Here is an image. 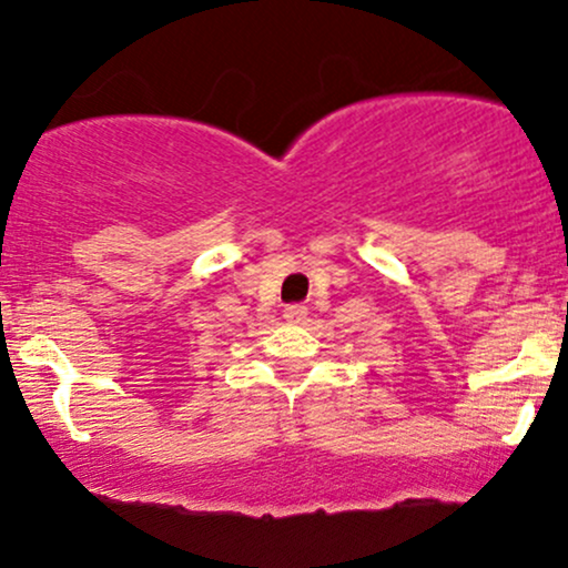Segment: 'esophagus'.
I'll return each instance as SVG.
<instances>
[{
  "label": "esophagus",
  "instance_id": "1",
  "mask_svg": "<svg viewBox=\"0 0 568 568\" xmlns=\"http://www.w3.org/2000/svg\"><path fill=\"white\" fill-rule=\"evenodd\" d=\"M283 317L288 323H302L304 317H306V306L304 304H288V306H285Z\"/></svg>",
  "mask_w": 568,
  "mask_h": 568
}]
</instances>
